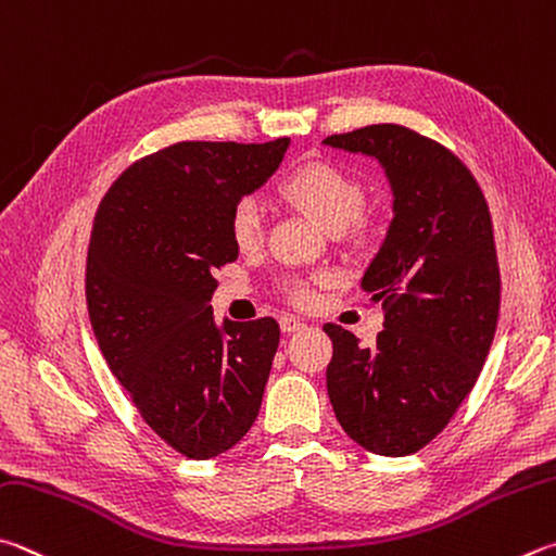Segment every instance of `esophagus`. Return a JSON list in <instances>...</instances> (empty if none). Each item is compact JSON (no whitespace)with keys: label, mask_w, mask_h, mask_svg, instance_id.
<instances>
[{"label":"esophagus","mask_w":556,"mask_h":556,"mask_svg":"<svg viewBox=\"0 0 556 556\" xmlns=\"http://www.w3.org/2000/svg\"><path fill=\"white\" fill-rule=\"evenodd\" d=\"M279 326H281V332H296V330H304L306 323L296 316H281Z\"/></svg>","instance_id":"esophagus-1"}]
</instances>
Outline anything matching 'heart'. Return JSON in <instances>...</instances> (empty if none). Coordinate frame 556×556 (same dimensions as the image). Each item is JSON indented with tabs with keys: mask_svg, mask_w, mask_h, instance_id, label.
Here are the masks:
<instances>
[{
	"mask_svg": "<svg viewBox=\"0 0 556 556\" xmlns=\"http://www.w3.org/2000/svg\"><path fill=\"white\" fill-rule=\"evenodd\" d=\"M281 197L291 206L304 211L308 218L328 230V233H340L350 226V220L357 216L362 206V187L359 181L330 163H308L294 169L285 181H281ZM230 238L238 250L250 252L257 250L262 238H265V211L255 197L240 199L230 211L228 218ZM291 296L299 304H306L311 299V289L306 285L291 287Z\"/></svg>",
	"mask_w": 556,
	"mask_h": 556,
	"instance_id": "1",
	"label": "heart"
}]
</instances>
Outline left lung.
<instances>
[{
	"label": "left lung",
	"mask_w": 556,
	"mask_h": 556,
	"mask_svg": "<svg viewBox=\"0 0 556 556\" xmlns=\"http://www.w3.org/2000/svg\"><path fill=\"white\" fill-rule=\"evenodd\" d=\"M323 146L375 157L391 189V224L359 287L381 304L365 348L328 323V396L367 452L406 457L447 426L477 383L501 306L491 214L457 155L396 124L330 136Z\"/></svg>",
	"instance_id": "obj_1"
}]
</instances>
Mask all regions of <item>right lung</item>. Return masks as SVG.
I'll list each match as a JSON object with an SVG mask.
<instances>
[{"label": "right lung", "instance_id": "right-lung-1", "mask_svg": "<svg viewBox=\"0 0 556 556\" xmlns=\"http://www.w3.org/2000/svg\"><path fill=\"white\" fill-rule=\"evenodd\" d=\"M289 138L177 143L130 165L97 208L87 308L99 350L169 447L211 459L255 422L275 318L216 323L214 271L238 260L228 218L277 173Z\"/></svg>", "mask_w": 556, "mask_h": 556}]
</instances>
